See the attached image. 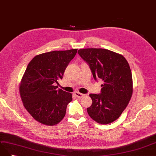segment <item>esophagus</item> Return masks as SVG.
I'll return each instance as SVG.
<instances>
[{"instance_id": "esophagus-1", "label": "esophagus", "mask_w": 156, "mask_h": 156, "mask_svg": "<svg viewBox=\"0 0 156 156\" xmlns=\"http://www.w3.org/2000/svg\"><path fill=\"white\" fill-rule=\"evenodd\" d=\"M74 95L76 96L78 98H82V97H84L85 95L84 94H81V93H80V92H74Z\"/></svg>"}]
</instances>
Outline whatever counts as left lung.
Masks as SVG:
<instances>
[{
    "label": "left lung",
    "mask_w": 156,
    "mask_h": 156,
    "mask_svg": "<svg viewBox=\"0 0 156 156\" xmlns=\"http://www.w3.org/2000/svg\"><path fill=\"white\" fill-rule=\"evenodd\" d=\"M78 53L89 65L96 81L104 84L100 94H90L89 115L99 124L117 119L128 106L132 95V76L129 64L121 54L102 48H84Z\"/></svg>",
    "instance_id": "left-lung-1"
}]
</instances>
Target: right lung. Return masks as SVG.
I'll return each mask as SVG.
<instances>
[{
	"label": "right lung",
	"instance_id": "1",
	"mask_svg": "<svg viewBox=\"0 0 156 156\" xmlns=\"http://www.w3.org/2000/svg\"><path fill=\"white\" fill-rule=\"evenodd\" d=\"M78 49L55 50L34 57L25 70L20 86L24 106L36 120L54 126L66 114L72 94L58 89V81L74 58Z\"/></svg>",
	"mask_w": 156,
	"mask_h": 156
}]
</instances>
